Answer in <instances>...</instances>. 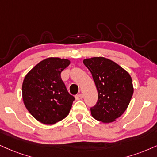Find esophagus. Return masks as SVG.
Returning a JSON list of instances; mask_svg holds the SVG:
<instances>
[{
	"instance_id": "1",
	"label": "esophagus",
	"mask_w": 157,
	"mask_h": 157,
	"mask_svg": "<svg viewBox=\"0 0 157 157\" xmlns=\"http://www.w3.org/2000/svg\"><path fill=\"white\" fill-rule=\"evenodd\" d=\"M82 98H83V94H78V95H77L76 97H75V99H76L77 100H80V99H82Z\"/></svg>"
}]
</instances>
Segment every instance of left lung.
<instances>
[{
  "mask_svg": "<svg viewBox=\"0 0 157 157\" xmlns=\"http://www.w3.org/2000/svg\"><path fill=\"white\" fill-rule=\"evenodd\" d=\"M98 90L97 105L90 108L94 118L111 123L122 116L129 106L134 87L130 75L116 62L104 57L83 60Z\"/></svg>",
  "mask_w": 157,
  "mask_h": 157,
  "instance_id": "8db88e82",
  "label": "left lung"
}]
</instances>
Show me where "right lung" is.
<instances>
[{
    "instance_id": "obj_1",
    "label": "right lung",
    "mask_w": 157,
    "mask_h": 157,
    "mask_svg": "<svg viewBox=\"0 0 157 157\" xmlns=\"http://www.w3.org/2000/svg\"><path fill=\"white\" fill-rule=\"evenodd\" d=\"M70 64L66 58L41 60L25 77L22 99L26 109L38 121L52 125L65 118L75 100L67 91L60 73Z\"/></svg>"
}]
</instances>
